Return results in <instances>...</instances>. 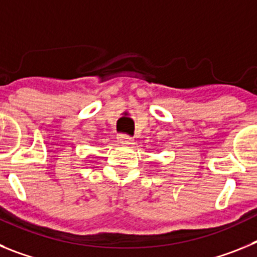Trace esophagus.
<instances>
[{
    "label": "esophagus",
    "mask_w": 257,
    "mask_h": 257,
    "mask_svg": "<svg viewBox=\"0 0 257 257\" xmlns=\"http://www.w3.org/2000/svg\"><path fill=\"white\" fill-rule=\"evenodd\" d=\"M118 142L121 144H134L133 138L127 134H118Z\"/></svg>",
    "instance_id": "34e87169"
}]
</instances>
